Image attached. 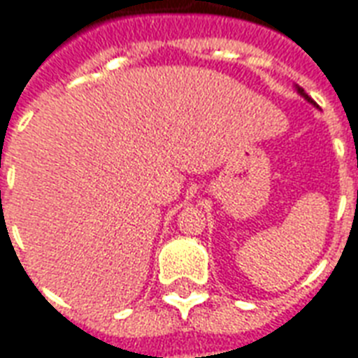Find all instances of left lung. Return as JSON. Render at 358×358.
Returning <instances> with one entry per match:
<instances>
[{
	"instance_id": "1",
	"label": "left lung",
	"mask_w": 358,
	"mask_h": 358,
	"mask_svg": "<svg viewBox=\"0 0 358 358\" xmlns=\"http://www.w3.org/2000/svg\"><path fill=\"white\" fill-rule=\"evenodd\" d=\"M296 91H298V94H300L301 98H306V100H307V102H309V104H311V106H317V104H315V102H313V100H311V98L307 96L306 91H303V89H301V87H298V85H296Z\"/></svg>"
}]
</instances>
